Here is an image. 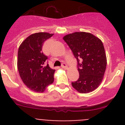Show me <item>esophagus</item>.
<instances>
[{
	"instance_id": "1",
	"label": "esophagus",
	"mask_w": 125,
	"mask_h": 125,
	"mask_svg": "<svg viewBox=\"0 0 125 125\" xmlns=\"http://www.w3.org/2000/svg\"><path fill=\"white\" fill-rule=\"evenodd\" d=\"M61 67H62V68H63V69H68V66H67L66 64L64 63H64H62Z\"/></svg>"
}]
</instances>
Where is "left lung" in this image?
Instances as JSON below:
<instances>
[{
  "instance_id": "obj_1",
  "label": "left lung",
  "mask_w": 125,
  "mask_h": 125,
  "mask_svg": "<svg viewBox=\"0 0 125 125\" xmlns=\"http://www.w3.org/2000/svg\"><path fill=\"white\" fill-rule=\"evenodd\" d=\"M78 62L79 78L72 82L80 93H88L101 84L106 68V52L102 41L93 34L85 32L66 35L63 37Z\"/></svg>"
}]
</instances>
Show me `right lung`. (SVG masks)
Returning a JSON list of instances; mask_svg holds the SVG:
<instances>
[{"label": "right lung", "instance_id": "1", "mask_svg": "<svg viewBox=\"0 0 125 125\" xmlns=\"http://www.w3.org/2000/svg\"><path fill=\"white\" fill-rule=\"evenodd\" d=\"M53 36L47 32L30 35L20 45L18 50L17 68L20 77L25 86L37 93H42L54 82L55 69L47 64V57L42 52L45 41Z\"/></svg>", "mask_w": 125, "mask_h": 125}]
</instances>
